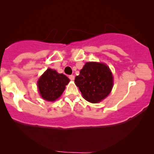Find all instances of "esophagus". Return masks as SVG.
Listing matches in <instances>:
<instances>
[{"instance_id": "obj_1", "label": "esophagus", "mask_w": 154, "mask_h": 154, "mask_svg": "<svg viewBox=\"0 0 154 154\" xmlns=\"http://www.w3.org/2000/svg\"><path fill=\"white\" fill-rule=\"evenodd\" d=\"M69 79L72 80V81H73V80L75 79V76L73 75H71L69 76Z\"/></svg>"}]
</instances>
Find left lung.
Here are the masks:
<instances>
[{"instance_id": "left-lung-1", "label": "left lung", "mask_w": 154, "mask_h": 154, "mask_svg": "<svg viewBox=\"0 0 154 154\" xmlns=\"http://www.w3.org/2000/svg\"><path fill=\"white\" fill-rule=\"evenodd\" d=\"M75 83L87 101L96 103L106 97L112 90L113 79L106 65L97 62H86L80 74L75 79Z\"/></svg>"}]
</instances>
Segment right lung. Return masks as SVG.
Masks as SVG:
<instances>
[{
  "instance_id": "add662e5",
  "label": "right lung",
  "mask_w": 154,
  "mask_h": 154,
  "mask_svg": "<svg viewBox=\"0 0 154 154\" xmlns=\"http://www.w3.org/2000/svg\"><path fill=\"white\" fill-rule=\"evenodd\" d=\"M69 82V78L64 74L48 69L38 81V87L43 99L47 101H55L60 97Z\"/></svg>"
}]
</instances>
